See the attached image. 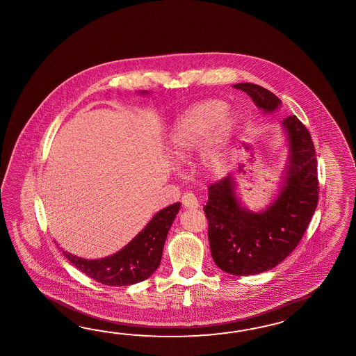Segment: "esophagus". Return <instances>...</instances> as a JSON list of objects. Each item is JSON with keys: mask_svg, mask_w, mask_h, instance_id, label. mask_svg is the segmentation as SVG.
<instances>
[{"mask_svg": "<svg viewBox=\"0 0 356 356\" xmlns=\"http://www.w3.org/2000/svg\"><path fill=\"white\" fill-rule=\"evenodd\" d=\"M182 204L185 209H198L200 203L193 193H185L181 197Z\"/></svg>", "mask_w": 356, "mask_h": 356, "instance_id": "esophagus-1", "label": "esophagus"}]
</instances>
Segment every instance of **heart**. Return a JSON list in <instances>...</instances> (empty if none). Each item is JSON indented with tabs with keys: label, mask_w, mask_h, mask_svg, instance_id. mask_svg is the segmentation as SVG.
<instances>
[{
	"label": "heart",
	"mask_w": 356,
	"mask_h": 356,
	"mask_svg": "<svg viewBox=\"0 0 356 356\" xmlns=\"http://www.w3.org/2000/svg\"><path fill=\"white\" fill-rule=\"evenodd\" d=\"M238 124V115L226 109L225 102H200L175 123L168 140L170 154L175 161H185L206 140L200 150V167L206 174H220L225 168L226 150Z\"/></svg>",
	"instance_id": "obj_1"
}]
</instances>
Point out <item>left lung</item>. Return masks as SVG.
<instances>
[{
	"instance_id": "8db88e82",
	"label": "left lung",
	"mask_w": 356,
	"mask_h": 356,
	"mask_svg": "<svg viewBox=\"0 0 356 356\" xmlns=\"http://www.w3.org/2000/svg\"><path fill=\"white\" fill-rule=\"evenodd\" d=\"M234 88L251 96L265 113L282 103L254 83H236ZM283 126L291 154L286 184L268 209L257 213L241 207L230 175L209 186L203 209L209 220L211 254L220 269L235 277L260 274L284 260L302 239L318 206V161L312 135L296 115L286 118Z\"/></svg>"
}]
</instances>
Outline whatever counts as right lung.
Wrapping results in <instances>:
<instances>
[{
    "instance_id": "right-lung-1",
    "label": "right lung",
    "mask_w": 356,
    "mask_h": 356,
    "mask_svg": "<svg viewBox=\"0 0 356 356\" xmlns=\"http://www.w3.org/2000/svg\"><path fill=\"white\" fill-rule=\"evenodd\" d=\"M179 209L180 203H174L161 209L124 248L109 257L102 260H85L68 252H63V254L77 269L97 283L112 286L139 283L158 269L165 238Z\"/></svg>"
}]
</instances>
